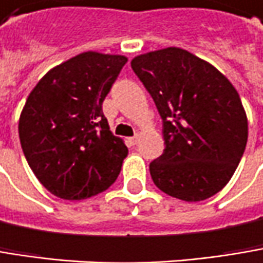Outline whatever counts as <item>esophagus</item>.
I'll return each mask as SVG.
<instances>
[{"label":"esophagus","mask_w":263,"mask_h":263,"mask_svg":"<svg viewBox=\"0 0 263 263\" xmlns=\"http://www.w3.org/2000/svg\"><path fill=\"white\" fill-rule=\"evenodd\" d=\"M138 141H139V135H135V136L128 138V143H130V145H136Z\"/></svg>","instance_id":"34e87169"}]
</instances>
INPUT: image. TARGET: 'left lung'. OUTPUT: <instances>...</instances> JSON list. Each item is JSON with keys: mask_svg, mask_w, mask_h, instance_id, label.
I'll list each match as a JSON object with an SVG mask.
<instances>
[{"mask_svg": "<svg viewBox=\"0 0 263 263\" xmlns=\"http://www.w3.org/2000/svg\"><path fill=\"white\" fill-rule=\"evenodd\" d=\"M163 121L164 151L149 163L161 192L185 202L218 193L244 154L249 125L232 84L193 53L167 47L132 61Z\"/></svg>", "mask_w": 263, "mask_h": 263, "instance_id": "1", "label": "left lung"}]
</instances>
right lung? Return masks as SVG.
Masks as SVG:
<instances>
[{
  "label": "right lung",
  "instance_id": "add662e5",
  "mask_svg": "<svg viewBox=\"0 0 263 263\" xmlns=\"http://www.w3.org/2000/svg\"><path fill=\"white\" fill-rule=\"evenodd\" d=\"M127 58L85 52L52 68L31 91L19 139L34 175L52 195L81 200L118 178L128 149L115 138L103 102Z\"/></svg>",
  "mask_w": 263,
  "mask_h": 263
}]
</instances>
